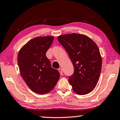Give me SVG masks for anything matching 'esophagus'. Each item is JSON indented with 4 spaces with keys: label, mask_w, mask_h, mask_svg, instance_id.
Listing matches in <instances>:
<instances>
[{
    "label": "esophagus",
    "mask_w": 120,
    "mask_h": 120,
    "mask_svg": "<svg viewBox=\"0 0 120 120\" xmlns=\"http://www.w3.org/2000/svg\"><path fill=\"white\" fill-rule=\"evenodd\" d=\"M58 70H59V72H60V75H63V70H62V68H59Z\"/></svg>",
    "instance_id": "esophagus-1"
}]
</instances>
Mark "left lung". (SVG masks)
Masks as SVG:
<instances>
[{"label":"left lung","instance_id":"1","mask_svg":"<svg viewBox=\"0 0 120 120\" xmlns=\"http://www.w3.org/2000/svg\"><path fill=\"white\" fill-rule=\"evenodd\" d=\"M69 55L74 72L68 81L75 93L87 94L96 87L101 70L102 59L98 46L83 34L71 33L57 38Z\"/></svg>","mask_w":120,"mask_h":120}]
</instances>
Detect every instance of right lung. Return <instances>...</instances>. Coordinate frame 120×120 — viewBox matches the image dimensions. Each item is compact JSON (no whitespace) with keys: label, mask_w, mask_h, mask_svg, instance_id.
<instances>
[{"label":"right lung","mask_w":120,"mask_h":120,"mask_svg":"<svg viewBox=\"0 0 120 120\" xmlns=\"http://www.w3.org/2000/svg\"><path fill=\"white\" fill-rule=\"evenodd\" d=\"M53 37H38L30 40L19 51L17 63L22 79L33 92L44 94L54 88L60 73L52 68L46 52Z\"/></svg>","instance_id":"obj_1"}]
</instances>
